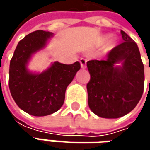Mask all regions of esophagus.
Listing matches in <instances>:
<instances>
[{
    "label": "esophagus",
    "instance_id": "34e87169",
    "mask_svg": "<svg viewBox=\"0 0 150 150\" xmlns=\"http://www.w3.org/2000/svg\"><path fill=\"white\" fill-rule=\"evenodd\" d=\"M80 63H81V66L82 69H85L86 68V64H87V60L84 59V58H81L80 60Z\"/></svg>",
    "mask_w": 150,
    "mask_h": 150
}]
</instances>
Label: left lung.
Returning a JSON list of instances; mask_svg holds the SVG:
<instances>
[{"label": "left lung", "instance_id": "8db88e82", "mask_svg": "<svg viewBox=\"0 0 150 150\" xmlns=\"http://www.w3.org/2000/svg\"><path fill=\"white\" fill-rule=\"evenodd\" d=\"M123 42L112 48L106 60L87 62V84L91 111L103 118H119L132 111L144 88V66L133 39L121 30ZM122 62V67H115Z\"/></svg>", "mask_w": 150, "mask_h": 150}]
</instances>
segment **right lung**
<instances>
[{
    "instance_id": "add662e5",
    "label": "right lung",
    "mask_w": 150,
    "mask_h": 150,
    "mask_svg": "<svg viewBox=\"0 0 150 150\" xmlns=\"http://www.w3.org/2000/svg\"><path fill=\"white\" fill-rule=\"evenodd\" d=\"M53 33L34 31L21 40L10 61L8 86L11 96L26 113L35 116L51 115L61 108L65 100L67 87L80 69L79 62L62 64L55 62L41 74L28 71L31 55L44 47Z\"/></svg>"
}]
</instances>
